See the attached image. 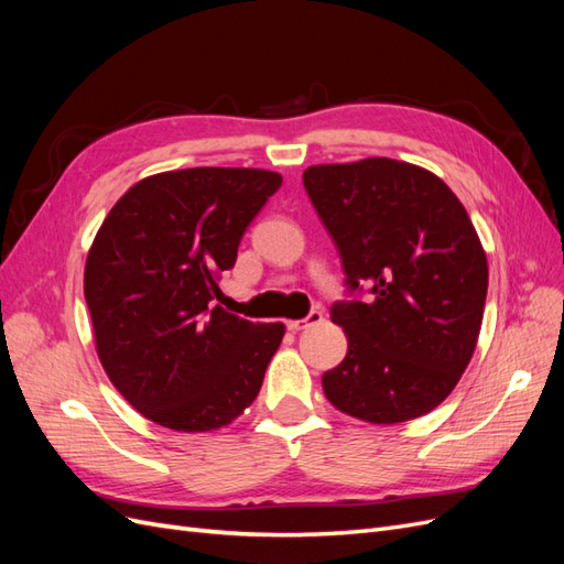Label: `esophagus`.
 I'll use <instances>...</instances> for the list:
<instances>
[{"mask_svg":"<svg viewBox=\"0 0 564 564\" xmlns=\"http://www.w3.org/2000/svg\"><path fill=\"white\" fill-rule=\"evenodd\" d=\"M322 319H324V317H322L319 311H311L308 317H303V319H289V322H286V329H289V332H301V329H305V327H313V324H319Z\"/></svg>","mask_w":564,"mask_h":564,"instance_id":"34e87169","label":"esophagus"}]
</instances>
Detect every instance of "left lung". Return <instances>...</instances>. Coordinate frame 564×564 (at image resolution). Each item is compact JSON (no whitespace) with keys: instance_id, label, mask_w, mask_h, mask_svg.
<instances>
[{"instance_id":"left-lung-1","label":"left lung","mask_w":564,"mask_h":564,"mask_svg":"<svg viewBox=\"0 0 564 564\" xmlns=\"http://www.w3.org/2000/svg\"><path fill=\"white\" fill-rule=\"evenodd\" d=\"M303 185L348 289L371 294L332 305L348 352L324 371V395L367 423L433 412L470 362L487 299V256L464 204L429 169L388 158L315 164Z\"/></svg>"}]
</instances>
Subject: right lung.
I'll return each mask as SVG.
<instances>
[{"instance_id":"1","label":"right lung","mask_w":564,"mask_h":564,"mask_svg":"<svg viewBox=\"0 0 564 564\" xmlns=\"http://www.w3.org/2000/svg\"><path fill=\"white\" fill-rule=\"evenodd\" d=\"M282 176L197 166L148 176L117 199L84 265L96 352L122 398L164 429L218 431L256 400L282 322L212 301Z\"/></svg>"}]
</instances>
